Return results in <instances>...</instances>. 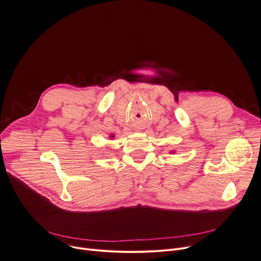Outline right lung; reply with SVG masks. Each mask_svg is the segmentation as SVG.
I'll list each match as a JSON object with an SVG mask.
<instances>
[{
	"instance_id": "obj_1",
	"label": "right lung",
	"mask_w": 261,
	"mask_h": 261,
	"mask_svg": "<svg viewBox=\"0 0 261 261\" xmlns=\"http://www.w3.org/2000/svg\"><path fill=\"white\" fill-rule=\"evenodd\" d=\"M111 137H112V138H113V136H112V135H111Z\"/></svg>"
}]
</instances>
